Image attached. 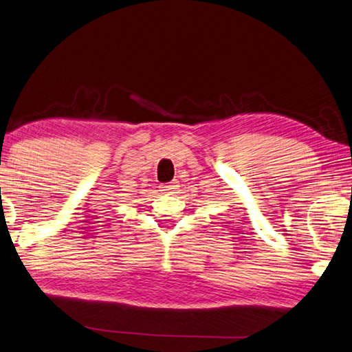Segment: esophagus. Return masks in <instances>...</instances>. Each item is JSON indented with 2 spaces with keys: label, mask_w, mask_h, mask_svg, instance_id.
Here are the masks:
<instances>
[{
  "label": "esophagus",
  "mask_w": 352,
  "mask_h": 352,
  "mask_svg": "<svg viewBox=\"0 0 352 352\" xmlns=\"http://www.w3.org/2000/svg\"><path fill=\"white\" fill-rule=\"evenodd\" d=\"M174 189H177V182L162 184V186H160V190H162V192H170V190H174Z\"/></svg>",
  "instance_id": "esophagus-1"
}]
</instances>
